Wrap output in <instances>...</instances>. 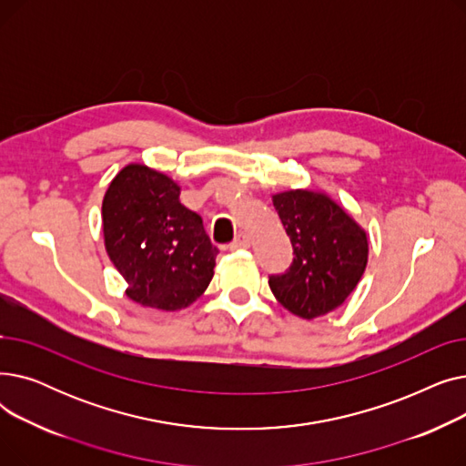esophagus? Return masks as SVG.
<instances>
[{"label":"esophagus","mask_w":466,"mask_h":466,"mask_svg":"<svg viewBox=\"0 0 466 466\" xmlns=\"http://www.w3.org/2000/svg\"><path fill=\"white\" fill-rule=\"evenodd\" d=\"M249 248V238L246 234H238L236 239L230 243V249L236 251V249H248Z\"/></svg>","instance_id":"34e87169"}]
</instances>
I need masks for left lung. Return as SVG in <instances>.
I'll return each mask as SVG.
<instances>
[{
	"instance_id": "left-lung-1",
	"label": "left lung",
	"mask_w": 466,
	"mask_h": 466,
	"mask_svg": "<svg viewBox=\"0 0 466 466\" xmlns=\"http://www.w3.org/2000/svg\"><path fill=\"white\" fill-rule=\"evenodd\" d=\"M292 246V264L270 276L278 302L302 319H315L346 302L369 262V238L327 194L287 190L272 196Z\"/></svg>"
}]
</instances>
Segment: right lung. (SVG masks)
Returning <instances> with one entry per match:
<instances>
[{"label":"right lung","mask_w":466,"mask_h":466,"mask_svg":"<svg viewBox=\"0 0 466 466\" xmlns=\"http://www.w3.org/2000/svg\"><path fill=\"white\" fill-rule=\"evenodd\" d=\"M179 185L143 164H128L102 204L106 249L127 297L145 308L176 311L208 289L218 249L202 217L179 202Z\"/></svg>","instance_id":"obj_1"}]
</instances>
